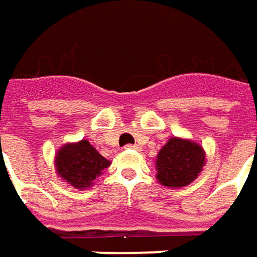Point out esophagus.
<instances>
[{
    "instance_id": "obj_1",
    "label": "esophagus",
    "mask_w": 257,
    "mask_h": 257,
    "mask_svg": "<svg viewBox=\"0 0 257 257\" xmlns=\"http://www.w3.org/2000/svg\"><path fill=\"white\" fill-rule=\"evenodd\" d=\"M125 149H134V150H139L140 147H139L137 144H127V146H125Z\"/></svg>"
}]
</instances>
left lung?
I'll use <instances>...</instances> for the list:
<instances>
[{"mask_svg":"<svg viewBox=\"0 0 257 257\" xmlns=\"http://www.w3.org/2000/svg\"><path fill=\"white\" fill-rule=\"evenodd\" d=\"M206 156L197 143L172 137L157 154V179L167 187L187 186L202 172Z\"/></svg>","mask_w":257,"mask_h":257,"instance_id":"8db88e82","label":"left lung"}]
</instances>
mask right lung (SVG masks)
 I'll return each mask as SVG.
<instances>
[{
  "instance_id": "add662e5",
  "label": "right lung",
  "mask_w": 257,
  "mask_h": 257,
  "mask_svg": "<svg viewBox=\"0 0 257 257\" xmlns=\"http://www.w3.org/2000/svg\"><path fill=\"white\" fill-rule=\"evenodd\" d=\"M108 166L110 162L87 140L65 144L55 156V167L60 177L77 189L90 187L94 179Z\"/></svg>"
}]
</instances>
